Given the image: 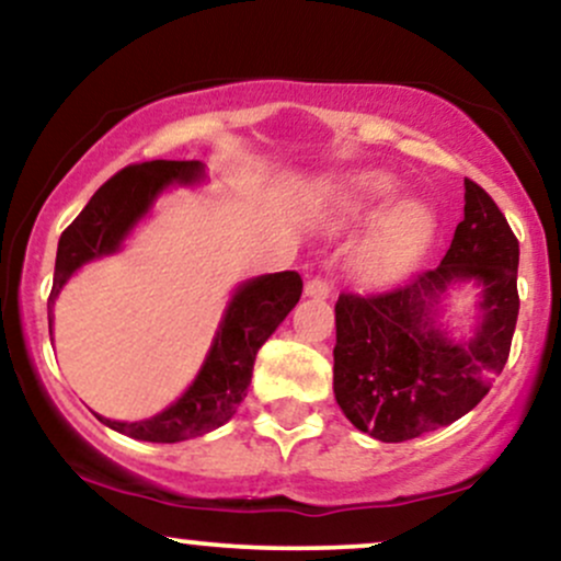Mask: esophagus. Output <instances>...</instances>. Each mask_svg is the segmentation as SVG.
Here are the masks:
<instances>
[{"label":"esophagus","instance_id":"obj_1","mask_svg":"<svg viewBox=\"0 0 561 561\" xmlns=\"http://www.w3.org/2000/svg\"><path fill=\"white\" fill-rule=\"evenodd\" d=\"M330 293H332V285H330V279H327V276L317 274V276H311V279L306 282V295H308V298L324 300V298H330Z\"/></svg>","mask_w":561,"mask_h":561}]
</instances>
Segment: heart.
I'll use <instances>...</instances> for the list:
<instances>
[{
  "instance_id": "obj_1",
  "label": "heart",
  "mask_w": 561,
  "mask_h": 561,
  "mask_svg": "<svg viewBox=\"0 0 561 561\" xmlns=\"http://www.w3.org/2000/svg\"><path fill=\"white\" fill-rule=\"evenodd\" d=\"M398 186L385 173H358L345 184L340 208L347 216L369 214L396 195ZM435 216L422 203H401L371 227L356 253V272L366 285H390L422 259L435 237Z\"/></svg>"
}]
</instances>
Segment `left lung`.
<instances>
[{
	"instance_id": "left-lung-1",
	"label": "left lung",
	"mask_w": 561,
	"mask_h": 561,
	"mask_svg": "<svg viewBox=\"0 0 561 561\" xmlns=\"http://www.w3.org/2000/svg\"><path fill=\"white\" fill-rule=\"evenodd\" d=\"M519 242L493 197L465 179V221L440 266L382 293L334 302V398L353 427L403 443L472 411L504 369L517 327ZM481 285L473 337L454 344L434 324L454 280Z\"/></svg>"
}]
</instances>
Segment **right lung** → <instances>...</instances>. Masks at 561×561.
<instances>
[{
    "label": "right lung",
    "mask_w": 561,
    "mask_h": 561,
    "mask_svg": "<svg viewBox=\"0 0 561 561\" xmlns=\"http://www.w3.org/2000/svg\"><path fill=\"white\" fill-rule=\"evenodd\" d=\"M203 179L199 160H147L126 165L94 192L87 208L60 234L55 259V282L49 311L62 285L87 261L111 255L121 248L134 224L150 210L152 199L169 184H192ZM302 279L298 272L266 274L237 287L227 317L218 327L214 345L190 390L169 409L141 422L102 424L137 440L179 443L221 427L244 401L261 345L300 300Z\"/></svg>",
    "instance_id": "add662e5"
}]
</instances>
